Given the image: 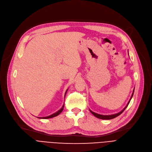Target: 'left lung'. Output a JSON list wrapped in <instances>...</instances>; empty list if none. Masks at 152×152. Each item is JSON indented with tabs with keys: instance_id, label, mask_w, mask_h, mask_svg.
<instances>
[{
	"instance_id": "8db88e82",
	"label": "left lung",
	"mask_w": 152,
	"mask_h": 152,
	"mask_svg": "<svg viewBox=\"0 0 152 152\" xmlns=\"http://www.w3.org/2000/svg\"><path fill=\"white\" fill-rule=\"evenodd\" d=\"M134 90H133V93H132V96H131V98H130V101H129V102H128V104H127V105H126V107L124 108L121 112H119L118 113H116V114H114V115H99V114H98V113H94V112H93L92 111H91V110H90V112L94 116H96V118H99V119H113V118H115L116 117H117V116H118L119 115H120L124 111V110H126V108L127 107V106L129 105V103H130V100L132 99V97H133V93H134Z\"/></svg>"
}]
</instances>
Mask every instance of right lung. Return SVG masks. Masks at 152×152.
Here are the masks:
<instances>
[{
  "mask_svg": "<svg viewBox=\"0 0 152 152\" xmlns=\"http://www.w3.org/2000/svg\"><path fill=\"white\" fill-rule=\"evenodd\" d=\"M67 90L66 91V92H65V94H66V91H67ZM64 105H63V106H62V107L59 110V111H58L57 112H56V113H53V115H50V116H46V117H42V118H40V119H49V118H53V117H55V116H57L58 115H59L62 112V110H63V109H64Z\"/></svg>",
  "mask_w": 152,
  "mask_h": 152,
  "instance_id": "1",
  "label": "right lung"
}]
</instances>
